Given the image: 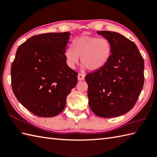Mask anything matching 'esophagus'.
Segmentation results:
<instances>
[{"label": "esophagus", "instance_id": "34e87169", "mask_svg": "<svg viewBox=\"0 0 157 157\" xmlns=\"http://www.w3.org/2000/svg\"><path fill=\"white\" fill-rule=\"evenodd\" d=\"M78 78L79 81L84 80V78H85V75L83 74V73H79L78 75Z\"/></svg>", "mask_w": 157, "mask_h": 157}]
</instances>
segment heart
Masks as SVG:
<instances>
[{"instance_id": "heart-1", "label": "heart", "mask_w": 157, "mask_h": 157, "mask_svg": "<svg viewBox=\"0 0 157 157\" xmlns=\"http://www.w3.org/2000/svg\"><path fill=\"white\" fill-rule=\"evenodd\" d=\"M112 55V45L106 38L96 36H82L73 42V48L65 50L64 56L67 65L74 69L80 56L82 67L91 71L104 67Z\"/></svg>"}]
</instances>
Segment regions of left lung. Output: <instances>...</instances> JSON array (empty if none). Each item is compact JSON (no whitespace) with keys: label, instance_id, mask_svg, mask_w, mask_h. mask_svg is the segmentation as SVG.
Returning a JSON list of instances; mask_svg holds the SVG:
<instances>
[{"label":"left lung","instance_id":"left-lung-1","mask_svg":"<svg viewBox=\"0 0 157 157\" xmlns=\"http://www.w3.org/2000/svg\"><path fill=\"white\" fill-rule=\"evenodd\" d=\"M110 41L112 55L102 68L88 73V103L95 114L119 117L135 105L144 85V61L135 43L119 33L98 31Z\"/></svg>","mask_w":157,"mask_h":157}]
</instances>
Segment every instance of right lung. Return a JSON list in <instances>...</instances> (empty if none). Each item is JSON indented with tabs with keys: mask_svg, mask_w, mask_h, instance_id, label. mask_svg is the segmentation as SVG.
<instances>
[{
	"mask_svg": "<svg viewBox=\"0 0 157 157\" xmlns=\"http://www.w3.org/2000/svg\"><path fill=\"white\" fill-rule=\"evenodd\" d=\"M70 35L66 32L34 36L17 48L11 69L13 91L33 114H59L78 84V73L69 67L64 56Z\"/></svg>",
	"mask_w": 157,
	"mask_h": 157,
	"instance_id": "add662e5",
	"label": "right lung"
}]
</instances>
